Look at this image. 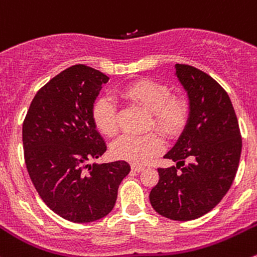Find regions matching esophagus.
Instances as JSON below:
<instances>
[{"instance_id": "1", "label": "esophagus", "mask_w": 257, "mask_h": 257, "mask_svg": "<svg viewBox=\"0 0 257 257\" xmlns=\"http://www.w3.org/2000/svg\"><path fill=\"white\" fill-rule=\"evenodd\" d=\"M131 169H132V171H135V172H141L142 170L145 169V167L144 166H139V165H132Z\"/></svg>"}]
</instances>
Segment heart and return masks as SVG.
Returning a JSON list of instances; mask_svg holds the SVG:
<instances>
[{
    "mask_svg": "<svg viewBox=\"0 0 257 257\" xmlns=\"http://www.w3.org/2000/svg\"><path fill=\"white\" fill-rule=\"evenodd\" d=\"M123 100L137 103L151 112L150 126L164 135H170L181 128L186 120L189 105L182 96H171L166 85L150 80H140L118 90ZM92 118L96 127L106 136L117 132V111L110 98H100L92 107ZM111 155L115 159L141 165L157 155L161 150V140L155 134L140 136L123 135L112 142Z\"/></svg>",
    "mask_w": 257,
    "mask_h": 257,
    "instance_id": "heart-1",
    "label": "heart"
}]
</instances>
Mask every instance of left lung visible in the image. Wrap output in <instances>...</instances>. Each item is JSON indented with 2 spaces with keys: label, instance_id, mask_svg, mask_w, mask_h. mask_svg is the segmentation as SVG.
I'll return each instance as SVG.
<instances>
[{
  "label": "left lung",
  "instance_id": "obj_1",
  "mask_svg": "<svg viewBox=\"0 0 257 257\" xmlns=\"http://www.w3.org/2000/svg\"><path fill=\"white\" fill-rule=\"evenodd\" d=\"M189 97V117L176 144L164 157L176 166L157 169L150 192L157 214L189 221L207 214L232 185L241 156L240 128L227 92L196 67L175 65Z\"/></svg>",
  "mask_w": 257,
  "mask_h": 257
}]
</instances>
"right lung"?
Returning <instances> with one entry per match:
<instances>
[{
  "label": "right lung",
  "mask_w": 257,
  "mask_h": 257,
  "mask_svg": "<svg viewBox=\"0 0 257 257\" xmlns=\"http://www.w3.org/2000/svg\"><path fill=\"white\" fill-rule=\"evenodd\" d=\"M105 73L75 65L36 93L22 126L25 162L46 205L71 222L100 220L112 211L126 161L87 164L106 151L92 107Z\"/></svg>",
  "instance_id": "right-lung-1"
}]
</instances>
